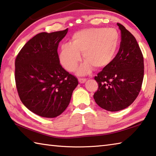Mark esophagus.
Listing matches in <instances>:
<instances>
[{"label":"esophagus","mask_w":156,"mask_h":156,"mask_svg":"<svg viewBox=\"0 0 156 156\" xmlns=\"http://www.w3.org/2000/svg\"><path fill=\"white\" fill-rule=\"evenodd\" d=\"M79 82L80 83H85L86 81V79H83V78H80L79 79Z\"/></svg>","instance_id":"34e87169"}]
</instances>
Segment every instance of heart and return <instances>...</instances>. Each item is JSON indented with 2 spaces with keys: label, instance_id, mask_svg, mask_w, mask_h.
Listing matches in <instances>:
<instances>
[{
  "label": "heart",
  "instance_id": "1",
  "mask_svg": "<svg viewBox=\"0 0 156 156\" xmlns=\"http://www.w3.org/2000/svg\"><path fill=\"white\" fill-rule=\"evenodd\" d=\"M119 33L114 29L90 28L76 31L73 35L71 44L61 46L59 62L66 70L73 72L81 60H85L77 73L84 75L93 67L101 69L112 62L119 44Z\"/></svg>",
  "mask_w": 156,
  "mask_h": 156
}]
</instances>
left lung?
<instances>
[{"label": "left lung", "mask_w": 156, "mask_h": 156, "mask_svg": "<svg viewBox=\"0 0 156 156\" xmlns=\"http://www.w3.org/2000/svg\"><path fill=\"white\" fill-rule=\"evenodd\" d=\"M120 48L110 64L94 80L99 84L94 94L97 104L105 110L116 112L134 101L141 90L144 77L143 55L134 36L122 24Z\"/></svg>", "instance_id": "obj_1"}]
</instances>
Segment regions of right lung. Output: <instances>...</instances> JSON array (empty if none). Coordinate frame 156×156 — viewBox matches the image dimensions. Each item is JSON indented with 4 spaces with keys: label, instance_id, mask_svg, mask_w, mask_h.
Segmentation results:
<instances>
[{
    "label": "right lung",
    "instance_id": "1",
    "mask_svg": "<svg viewBox=\"0 0 156 156\" xmlns=\"http://www.w3.org/2000/svg\"><path fill=\"white\" fill-rule=\"evenodd\" d=\"M68 32L38 34L27 42L15 61L19 97L26 108L45 118L58 116L69 105L78 80L59 64L57 48Z\"/></svg>",
    "mask_w": 156,
    "mask_h": 156
}]
</instances>
